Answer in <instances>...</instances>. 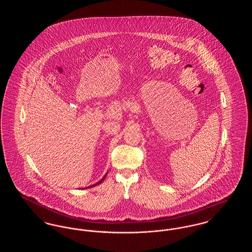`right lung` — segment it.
<instances>
[{
	"instance_id": "1",
	"label": "right lung",
	"mask_w": 252,
	"mask_h": 252,
	"mask_svg": "<svg viewBox=\"0 0 252 252\" xmlns=\"http://www.w3.org/2000/svg\"><path fill=\"white\" fill-rule=\"evenodd\" d=\"M107 175H108V173L101 179V180H99L98 182H96L95 184H93V185H90V186H88V187H85V188H80V189H89V188H92V187H94V186H96V185H99L103 180H105V178L107 177Z\"/></svg>"
}]
</instances>
